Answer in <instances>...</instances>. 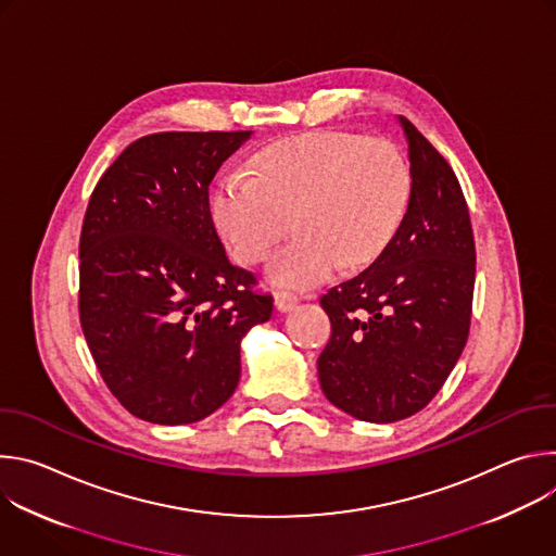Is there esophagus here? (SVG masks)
I'll return each instance as SVG.
<instances>
[{
    "instance_id": "esophagus-1",
    "label": "esophagus",
    "mask_w": 556,
    "mask_h": 556,
    "mask_svg": "<svg viewBox=\"0 0 556 556\" xmlns=\"http://www.w3.org/2000/svg\"><path fill=\"white\" fill-rule=\"evenodd\" d=\"M296 303H299V294H294V292H290V290H277V292H275V305H277L281 312H290Z\"/></svg>"
}]
</instances>
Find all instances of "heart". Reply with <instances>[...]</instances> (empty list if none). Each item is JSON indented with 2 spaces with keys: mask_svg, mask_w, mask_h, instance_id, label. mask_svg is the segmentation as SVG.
I'll list each match as a JSON object with an SVG mask.
<instances>
[{
  "mask_svg": "<svg viewBox=\"0 0 556 556\" xmlns=\"http://www.w3.org/2000/svg\"><path fill=\"white\" fill-rule=\"evenodd\" d=\"M403 149L352 131H307L266 147L255 176L230 172L217 187L213 222L242 264H257L292 222L296 235L268 262L277 286L312 288L341 264L374 262L399 230L412 198Z\"/></svg>",
  "mask_w": 556,
  "mask_h": 556,
  "instance_id": "1",
  "label": "heart"
}]
</instances>
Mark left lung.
Segmentation results:
<instances>
[{
	"instance_id": "obj_1",
	"label": "left lung",
	"mask_w": 556,
	"mask_h": 556,
	"mask_svg": "<svg viewBox=\"0 0 556 556\" xmlns=\"http://www.w3.org/2000/svg\"><path fill=\"white\" fill-rule=\"evenodd\" d=\"M401 123L414 180L407 213L369 268L321 296L332 321L321 389L367 422L409 418L435 399L472 312L475 240L462 187L414 123Z\"/></svg>"
}]
</instances>
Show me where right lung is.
Segmentation results:
<instances>
[{
	"label": "right lung",
	"instance_id": "add662e5",
	"mask_svg": "<svg viewBox=\"0 0 556 556\" xmlns=\"http://www.w3.org/2000/svg\"><path fill=\"white\" fill-rule=\"evenodd\" d=\"M251 131L134 140L97 182L78 240V314L114 399L136 418L189 425L240 382V341L273 294L226 260L208 185Z\"/></svg>",
	"mask_w": 556,
	"mask_h": 556
}]
</instances>
